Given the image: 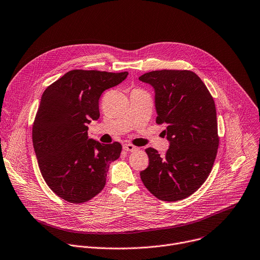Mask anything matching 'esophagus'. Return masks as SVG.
Masks as SVG:
<instances>
[{"label": "esophagus", "mask_w": 260, "mask_h": 260, "mask_svg": "<svg viewBox=\"0 0 260 260\" xmlns=\"http://www.w3.org/2000/svg\"><path fill=\"white\" fill-rule=\"evenodd\" d=\"M123 149L127 152H134V151H137V148L133 145H131V143H128V145H124L123 146Z\"/></svg>", "instance_id": "esophagus-1"}]
</instances>
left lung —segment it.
<instances>
[{
  "instance_id": "left-lung-1",
  "label": "left lung",
  "mask_w": 260,
  "mask_h": 260,
  "mask_svg": "<svg viewBox=\"0 0 260 260\" xmlns=\"http://www.w3.org/2000/svg\"><path fill=\"white\" fill-rule=\"evenodd\" d=\"M155 89L156 123L170 145L164 157L146 149L149 166L140 171L146 188L158 199L182 200L197 191L213 168L218 147L214 99L190 70H157L139 76Z\"/></svg>"
}]
</instances>
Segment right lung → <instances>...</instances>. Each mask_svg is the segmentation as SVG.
<instances>
[{"instance_id": "obj_1", "label": "right lung", "mask_w": 260, "mask_h": 260, "mask_svg": "<svg viewBox=\"0 0 260 260\" xmlns=\"http://www.w3.org/2000/svg\"><path fill=\"white\" fill-rule=\"evenodd\" d=\"M127 75L75 69L42 95L33 123V146L45 183L68 203L83 204L99 194L109 163L121 155L120 142L104 145L89 139L88 124L100 117L102 93Z\"/></svg>"}]
</instances>
